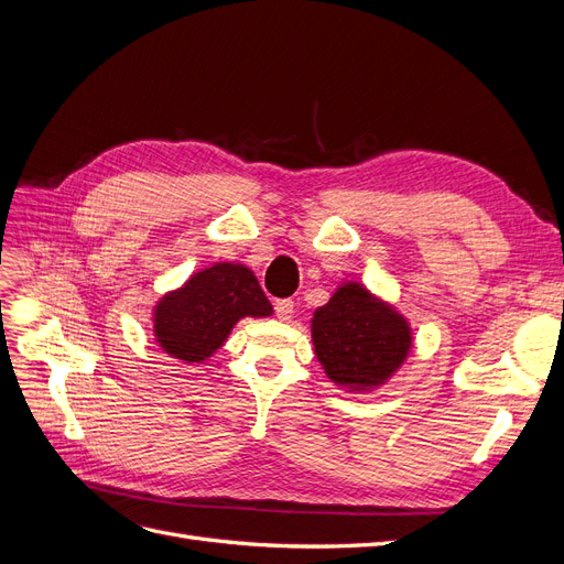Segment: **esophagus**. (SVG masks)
<instances>
[{"instance_id":"obj_1","label":"esophagus","mask_w":564,"mask_h":564,"mask_svg":"<svg viewBox=\"0 0 564 564\" xmlns=\"http://www.w3.org/2000/svg\"><path fill=\"white\" fill-rule=\"evenodd\" d=\"M275 315H278V319H282V322L291 319V315H294V301H291V299L275 301Z\"/></svg>"}]
</instances>
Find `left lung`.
<instances>
[{"label":"left lung","instance_id":"1","mask_svg":"<svg viewBox=\"0 0 564 564\" xmlns=\"http://www.w3.org/2000/svg\"><path fill=\"white\" fill-rule=\"evenodd\" d=\"M315 357L345 392H373L413 349V328L399 310L361 282L345 280L310 319Z\"/></svg>","mask_w":564,"mask_h":564}]
</instances>
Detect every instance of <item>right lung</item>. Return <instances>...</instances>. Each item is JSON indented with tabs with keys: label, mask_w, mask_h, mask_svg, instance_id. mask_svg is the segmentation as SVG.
Listing matches in <instances>:
<instances>
[{
	"label": "right lung",
	"mask_w": 564,
	"mask_h": 564,
	"mask_svg": "<svg viewBox=\"0 0 564 564\" xmlns=\"http://www.w3.org/2000/svg\"><path fill=\"white\" fill-rule=\"evenodd\" d=\"M257 275L242 263H212L153 305V338L172 359L203 364L245 317H270Z\"/></svg>",
	"instance_id": "add662e5"
}]
</instances>
